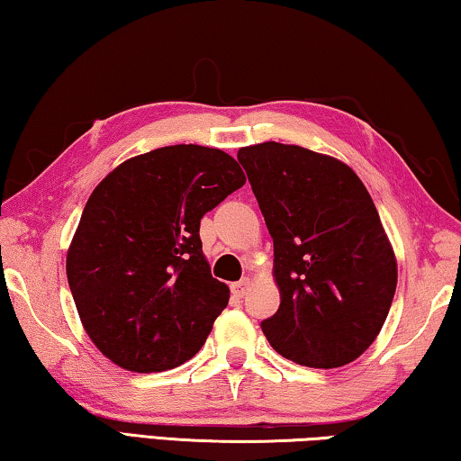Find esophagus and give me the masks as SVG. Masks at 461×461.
<instances>
[{
    "mask_svg": "<svg viewBox=\"0 0 461 461\" xmlns=\"http://www.w3.org/2000/svg\"><path fill=\"white\" fill-rule=\"evenodd\" d=\"M249 278H243V280H239V282H232V286H230V290H232V294L237 296V299H243V296L247 294V290H249Z\"/></svg>",
    "mask_w": 461,
    "mask_h": 461,
    "instance_id": "obj_1",
    "label": "esophagus"
}]
</instances>
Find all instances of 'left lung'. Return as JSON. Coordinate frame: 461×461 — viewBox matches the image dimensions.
I'll list each match as a JSON object with an SVG mask.
<instances>
[{"mask_svg": "<svg viewBox=\"0 0 461 461\" xmlns=\"http://www.w3.org/2000/svg\"><path fill=\"white\" fill-rule=\"evenodd\" d=\"M237 158L274 239L280 307L261 321L272 348L296 365L336 369L384 328L398 264L377 208L344 162L264 141Z\"/></svg>", "mask_w": 461, "mask_h": 461, "instance_id": "8db88e82", "label": "left lung"}]
</instances>
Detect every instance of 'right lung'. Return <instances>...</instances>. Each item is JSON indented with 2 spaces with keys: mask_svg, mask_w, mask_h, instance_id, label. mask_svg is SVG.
Wrapping results in <instances>:
<instances>
[{
  "mask_svg": "<svg viewBox=\"0 0 461 461\" xmlns=\"http://www.w3.org/2000/svg\"><path fill=\"white\" fill-rule=\"evenodd\" d=\"M245 185L237 160L195 144L125 160L98 183L68 251V282L86 334L136 373L194 358L229 286L212 278L200 221Z\"/></svg>",
  "mask_w": 461,
  "mask_h": 461,
  "instance_id": "add662e5",
  "label": "right lung"
}]
</instances>
